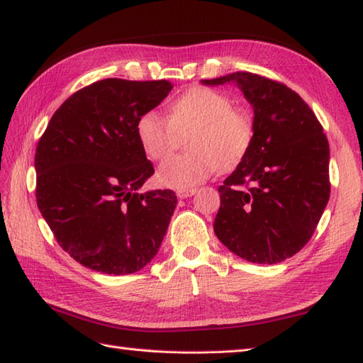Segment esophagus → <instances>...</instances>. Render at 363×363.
<instances>
[{"label":"esophagus","instance_id":"obj_1","mask_svg":"<svg viewBox=\"0 0 363 363\" xmlns=\"http://www.w3.org/2000/svg\"><path fill=\"white\" fill-rule=\"evenodd\" d=\"M196 193V189H184V190H178L176 191V196L184 199V198H190Z\"/></svg>","mask_w":363,"mask_h":363}]
</instances>
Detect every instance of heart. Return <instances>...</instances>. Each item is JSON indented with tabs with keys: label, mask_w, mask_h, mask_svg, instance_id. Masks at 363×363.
Listing matches in <instances>:
<instances>
[{
	"label": "heart",
	"mask_w": 363,
	"mask_h": 363,
	"mask_svg": "<svg viewBox=\"0 0 363 363\" xmlns=\"http://www.w3.org/2000/svg\"><path fill=\"white\" fill-rule=\"evenodd\" d=\"M189 134V153L168 159L157 170V182L168 189L196 187L218 168L237 167L254 142V119L220 91L196 86L185 91L170 105L168 119L156 111L143 113L136 134L153 161H162L178 147L179 134Z\"/></svg>",
	"instance_id": "heart-1"
}]
</instances>
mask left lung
I'll return each mask as SVG.
<instances>
[{
  "label": "left lung",
  "instance_id": "obj_1",
  "mask_svg": "<svg viewBox=\"0 0 363 363\" xmlns=\"http://www.w3.org/2000/svg\"><path fill=\"white\" fill-rule=\"evenodd\" d=\"M201 83H233L254 108L249 153L218 189L215 235L250 263H280L311 240L330 199L323 126L296 91L261 75L233 72Z\"/></svg>",
  "mask_w": 363,
  "mask_h": 363
}]
</instances>
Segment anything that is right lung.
Listing matches in <instances>:
<instances>
[{"mask_svg": "<svg viewBox=\"0 0 363 363\" xmlns=\"http://www.w3.org/2000/svg\"><path fill=\"white\" fill-rule=\"evenodd\" d=\"M167 80L105 79L65 100L35 153L37 206L75 261L134 274L157 254L176 207L172 190L140 187L155 173L138 119L172 91Z\"/></svg>", "mask_w": 363, "mask_h": 363, "instance_id": "add662e5", "label": "right lung"}]
</instances>
